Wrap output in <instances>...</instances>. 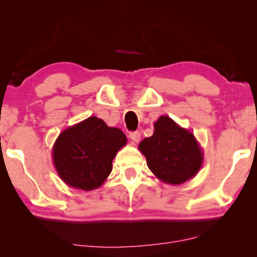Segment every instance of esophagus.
<instances>
[{
    "mask_svg": "<svg viewBox=\"0 0 257 257\" xmlns=\"http://www.w3.org/2000/svg\"><path fill=\"white\" fill-rule=\"evenodd\" d=\"M130 139L132 140L133 144L139 143V140H140V133H139V132H131V133H130Z\"/></svg>",
    "mask_w": 257,
    "mask_h": 257,
    "instance_id": "obj_1",
    "label": "esophagus"
}]
</instances>
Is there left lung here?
Segmentation results:
<instances>
[{"label":"left lung","instance_id":"1","mask_svg":"<svg viewBox=\"0 0 257 257\" xmlns=\"http://www.w3.org/2000/svg\"><path fill=\"white\" fill-rule=\"evenodd\" d=\"M138 149L151 172L165 184H184L203 164V151L194 135L167 115L154 122L153 136L144 139Z\"/></svg>","mask_w":257,"mask_h":257}]
</instances>
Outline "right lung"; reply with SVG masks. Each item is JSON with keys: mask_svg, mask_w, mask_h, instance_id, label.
<instances>
[{"mask_svg": "<svg viewBox=\"0 0 257 257\" xmlns=\"http://www.w3.org/2000/svg\"><path fill=\"white\" fill-rule=\"evenodd\" d=\"M126 143L121 130L89 117L59 133L52 146V161L64 184L92 191L106 181L112 161Z\"/></svg>", "mask_w": 257, "mask_h": 257, "instance_id": "right-lung-1", "label": "right lung"}]
</instances>
